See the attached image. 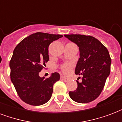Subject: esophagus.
I'll list each match as a JSON object with an SVG mask.
<instances>
[{
	"label": "esophagus",
	"mask_w": 122,
	"mask_h": 122,
	"mask_svg": "<svg viewBox=\"0 0 122 122\" xmlns=\"http://www.w3.org/2000/svg\"><path fill=\"white\" fill-rule=\"evenodd\" d=\"M61 80H63V81H64V82H68L69 80V78H65V77H64L63 76H61Z\"/></svg>",
	"instance_id": "obj_1"
}]
</instances>
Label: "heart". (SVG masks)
<instances>
[{"label": "heart", "mask_w": 122, "mask_h": 122, "mask_svg": "<svg viewBox=\"0 0 122 122\" xmlns=\"http://www.w3.org/2000/svg\"><path fill=\"white\" fill-rule=\"evenodd\" d=\"M72 66H73V65L71 63H65L61 65V69L64 74H67L70 73V72L71 71Z\"/></svg>", "instance_id": "b5f03b06"}]
</instances>
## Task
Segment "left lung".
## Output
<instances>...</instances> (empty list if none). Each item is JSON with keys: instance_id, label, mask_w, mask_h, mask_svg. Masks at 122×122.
I'll use <instances>...</instances> for the list:
<instances>
[{"instance_id": "1", "label": "left lung", "mask_w": 122, "mask_h": 122, "mask_svg": "<svg viewBox=\"0 0 122 122\" xmlns=\"http://www.w3.org/2000/svg\"><path fill=\"white\" fill-rule=\"evenodd\" d=\"M79 47L80 58L75 74L82 75V82L76 80V90L69 92L75 102L87 103L99 96L110 74L109 52L102 43L93 36L84 35H65Z\"/></svg>"}]
</instances>
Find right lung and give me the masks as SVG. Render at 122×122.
<instances>
[{
    "label": "right lung",
    "mask_w": 122,
    "mask_h": 122,
    "mask_svg": "<svg viewBox=\"0 0 122 122\" xmlns=\"http://www.w3.org/2000/svg\"><path fill=\"white\" fill-rule=\"evenodd\" d=\"M62 36L36 32L15 48L10 61V78L20 99L29 105L39 106L50 99L53 84L60 79V75L54 72L45 78L39 76V72L49 61L50 44Z\"/></svg>",
    "instance_id": "add662e5"
}]
</instances>
